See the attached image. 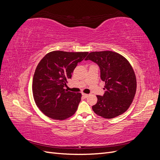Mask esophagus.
I'll return each mask as SVG.
<instances>
[{
    "mask_svg": "<svg viewBox=\"0 0 160 160\" xmlns=\"http://www.w3.org/2000/svg\"><path fill=\"white\" fill-rule=\"evenodd\" d=\"M82 95H83L84 98H88V97H89V95L88 94H86V93H82Z\"/></svg>",
    "mask_w": 160,
    "mask_h": 160,
    "instance_id": "1",
    "label": "esophagus"
}]
</instances>
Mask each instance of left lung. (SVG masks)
Returning <instances> with one entry per match:
<instances>
[{
	"instance_id": "obj_1",
	"label": "left lung",
	"mask_w": 160,
	"mask_h": 160,
	"mask_svg": "<svg viewBox=\"0 0 160 160\" xmlns=\"http://www.w3.org/2000/svg\"><path fill=\"white\" fill-rule=\"evenodd\" d=\"M89 59L99 66L101 79L105 83L104 95H97L98 102L92 106L95 113L106 119L124 113L136 93L137 81L132 66L126 58L111 51L91 52L85 59Z\"/></svg>"
}]
</instances>
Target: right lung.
<instances>
[{"label": "right lung", "instance_id": "obj_1", "mask_svg": "<svg viewBox=\"0 0 160 160\" xmlns=\"http://www.w3.org/2000/svg\"><path fill=\"white\" fill-rule=\"evenodd\" d=\"M88 54L53 51L38 62L32 79V95L37 106L47 117L65 120L76 112L81 93L68 91L65 87L77 64Z\"/></svg>", "mask_w": 160, "mask_h": 160}]
</instances>
